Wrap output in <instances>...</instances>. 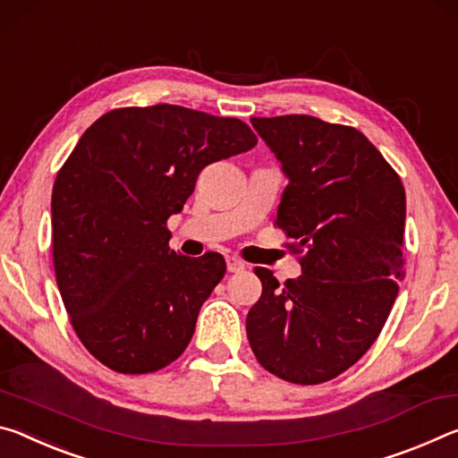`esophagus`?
I'll return each instance as SVG.
<instances>
[{
	"instance_id": "obj_1",
	"label": "esophagus",
	"mask_w": 458,
	"mask_h": 458,
	"mask_svg": "<svg viewBox=\"0 0 458 458\" xmlns=\"http://www.w3.org/2000/svg\"><path fill=\"white\" fill-rule=\"evenodd\" d=\"M247 266H245V261H242L239 258H227V269L231 274H239V272H243Z\"/></svg>"
}]
</instances>
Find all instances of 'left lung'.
<instances>
[{
  "label": "left lung",
  "mask_w": 458,
  "mask_h": 458,
  "mask_svg": "<svg viewBox=\"0 0 458 458\" xmlns=\"http://www.w3.org/2000/svg\"><path fill=\"white\" fill-rule=\"evenodd\" d=\"M288 176L278 227L302 276L284 286L256 267L261 296L247 314L259 365L290 384L328 381L376 343L403 278L406 192L355 127L310 115L251 117Z\"/></svg>",
  "instance_id": "obj_1"
}]
</instances>
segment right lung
I'll return each mask as SVG.
<instances>
[{
	"label": "right lung",
	"instance_id": "1",
	"mask_svg": "<svg viewBox=\"0 0 458 458\" xmlns=\"http://www.w3.org/2000/svg\"><path fill=\"white\" fill-rule=\"evenodd\" d=\"M258 144L250 125L180 105L122 107L82 133L52 189V261L85 349L117 373H152L182 355L225 276L219 253L168 247L208 164Z\"/></svg>",
	"mask_w": 458,
	"mask_h": 458
}]
</instances>
